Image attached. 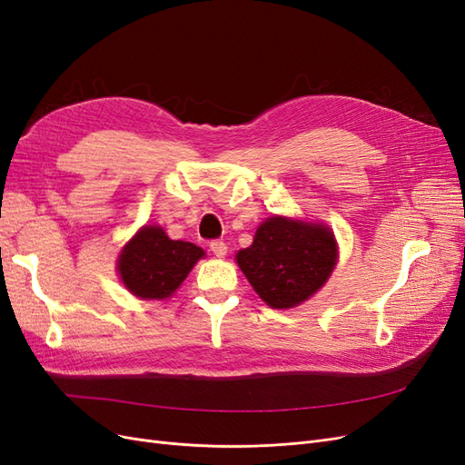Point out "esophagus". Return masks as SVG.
Masks as SVG:
<instances>
[{
  "label": "esophagus",
  "instance_id": "1",
  "mask_svg": "<svg viewBox=\"0 0 465 465\" xmlns=\"http://www.w3.org/2000/svg\"><path fill=\"white\" fill-rule=\"evenodd\" d=\"M209 248H211V252H213L217 258L227 256V244H224L223 241H211Z\"/></svg>",
  "mask_w": 465,
  "mask_h": 465
}]
</instances>
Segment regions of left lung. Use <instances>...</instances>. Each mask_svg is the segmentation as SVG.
<instances>
[{
  "label": "left lung",
  "mask_w": 465,
  "mask_h": 465,
  "mask_svg": "<svg viewBox=\"0 0 465 465\" xmlns=\"http://www.w3.org/2000/svg\"><path fill=\"white\" fill-rule=\"evenodd\" d=\"M337 260L328 227L272 217L260 224L252 246L236 254L250 285L272 308L304 302L326 283Z\"/></svg>",
  "instance_id": "obj_1"
}]
</instances>
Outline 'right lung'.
Here are the masks:
<instances>
[{
	"label": "right lung",
	"mask_w": 465,
	"mask_h": 465,
	"mask_svg": "<svg viewBox=\"0 0 465 465\" xmlns=\"http://www.w3.org/2000/svg\"><path fill=\"white\" fill-rule=\"evenodd\" d=\"M202 256L200 246L171 241L161 227H143L124 246L118 272L124 285L137 297L166 299Z\"/></svg>",
	"instance_id": "right-lung-1"
}]
</instances>
